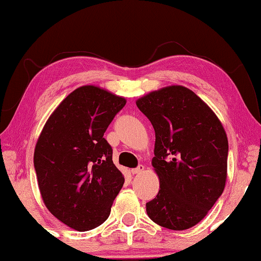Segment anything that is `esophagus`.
I'll list each match as a JSON object with an SVG mask.
<instances>
[{
  "mask_svg": "<svg viewBox=\"0 0 261 261\" xmlns=\"http://www.w3.org/2000/svg\"><path fill=\"white\" fill-rule=\"evenodd\" d=\"M144 169H145V166H144V165H142V164H141V165H138L137 168L132 169V170H131V172H132V174H138V173L143 172Z\"/></svg>",
  "mask_w": 261,
  "mask_h": 261,
  "instance_id": "esophagus-1",
  "label": "esophagus"
}]
</instances>
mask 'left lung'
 <instances>
[{"instance_id": "left-lung-1", "label": "left lung", "mask_w": 261, "mask_h": 261, "mask_svg": "<svg viewBox=\"0 0 261 261\" xmlns=\"http://www.w3.org/2000/svg\"><path fill=\"white\" fill-rule=\"evenodd\" d=\"M136 104L155 132L152 166L161 189L146 203L147 216L159 226L188 230L225 189L226 132L207 104L181 85L147 93Z\"/></svg>"}]
</instances>
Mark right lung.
<instances>
[{
  "mask_svg": "<svg viewBox=\"0 0 261 261\" xmlns=\"http://www.w3.org/2000/svg\"><path fill=\"white\" fill-rule=\"evenodd\" d=\"M125 103L84 85L62 100L38 137L34 166L42 199L53 216L76 231L102 225L124 184L103 136Z\"/></svg>",
  "mask_w": 261,
  "mask_h": 261,
  "instance_id": "right-lung-1",
  "label": "right lung"
}]
</instances>
